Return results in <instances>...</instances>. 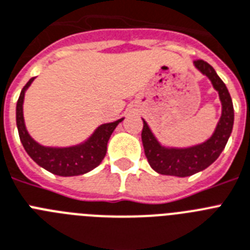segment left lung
<instances>
[{
    "label": "left lung",
    "mask_w": 250,
    "mask_h": 250,
    "mask_svg": "<svg viewBox=\"0 0 250 250\" xmlns=\"http://www.w3.org/2000/svg\"><path fill=\"white\" fill-rule=\"evenodd\" d=\"M194 65L202 74L208 76V79L213 84V88L218 92L222 103L221 119L218 121L213 135L207 142L181 149L162 147L152 134L148 124L143 120L142 142L144 153L150 167L161 175L185 177L207 168L221 154L232 131L234 107L228 88L209 63L203 60H195Z\"/></svg>",
    "instance_id": "left-lung-1"
}]
</instances>
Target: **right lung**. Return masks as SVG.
<instances>
[{
    "label": "right lung",
    "instance_id": "1",
    "mask_svg": "<svg viewBox=\"0 0 250 250\" xmlns=\"http://www.w3.org/2000/svg\"><path fill=\"white\" fill-rule=\"evenodd\" d=\"M33 80L34 78L29 80L25 86L22 88L18 100V104H16V125H18L19 137L26 153L39 166L59 176H76V175L86 174L93 168H96L106 156L107 143H108L111 134L124 119H120L115 123L103 124L93 133L89 139L75 147H43L29 135L25 129V124H24V116H22L24 94Z\"/></svg>",
    "mask_w": 250,
    "mask_h": 250
}]
</instances>
